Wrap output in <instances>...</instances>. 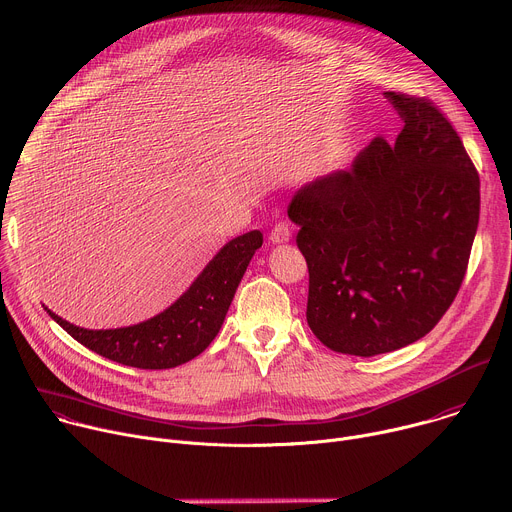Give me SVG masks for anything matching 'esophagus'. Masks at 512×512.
<instances>
[{
    "mask_svg": "<svg viewBox=\"0 0 512 512\" xmlns=\"http://www.w3.org/2000/svg\"><path fill=\"white\" fill-rule=\"evenodd\" d=\"M270 242L272 244H286V242H290V230H288V226L284 222H280L278 226L272 228Z\"/></svg>",
    "mask_w": 512,
    "mask_h": 512,
    "instance_id": "esophagus-1",
    "label": "esophagus"
}]
</instances>
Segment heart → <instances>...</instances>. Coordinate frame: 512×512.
<instances>
[{
	"label": "heart",
	"mask_w": 512,
	"mask_h": 512,
	"mask_svg": "<svg viewBox=\"0 0 512 512\" xmlns=\"http://www.w3.org/2000/svg\"><path fill=\"white\" fill-rule=\"evenodd\" d=\"M315 147H317V143L309 139V141L302 143L300 149H302L304 153H313ZM351 153H353V141H351V139H341V141H335L333 145H329V147L323 151V161H325V165H329V167H339L341 163H345V161L351 157Z\"/></svg>",
	"instance_id": "1"
}]
</instances>
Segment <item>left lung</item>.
<instances>
[{
    "instance_id": "left-lung-1",
    "label": "left lung",
    "mask_w": 512,
    "mask_h": 512,
    "mask_svg": "<svg viewBox=\"0 0 512 512\" xmlns=\"http://www.w3.org/2000/svg\"><path fill=\"white\" fill-rule=\"evenodd\" d=\"M403 129L288 203L309 264L306 321L345 355L373 357L428 335L470 258L480 179L448 119L424 98L383 92Z\"/></svg>"
}]
</instances>
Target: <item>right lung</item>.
<instances>
[{"instance_id":"right-lung-1","label":"right lung","mask_w":512,"mask_h":512,"mask_svg":"<svg viewBox=\"0 0 512 512\" xmlns=\"http://www.w3.org/2000/svg\"><path fill=\"white\" fill-rule=\"evenodd\" d=\"M260 246V230L226 242L175 302L137 325L84 329L64 321L48 306L44 309L72 339L102 357L137 369H171L191 361L216 339L236 288Z\"/></svg>"}]
</instances>
